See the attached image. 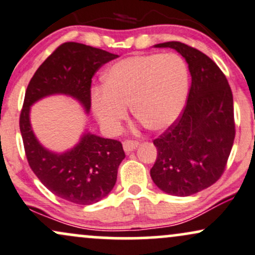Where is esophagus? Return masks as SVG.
<instances>
[{"label":"esophagus","mask_w":255,"mask_h":255,"mask_svg":"<svg viewBox=\"0 0 255 255\" xmlns=\"http://www.w3.org/2000/svg\"><path fill=\"white\" fill-rule=\"evenodd\" d=\"M138 144L139 143L137 142V140L128 139V140H124V142H123V148H124L125 152H131V151H133L137 146H138Z\"/></svg>","instance_id":"obj_1"}]
</instances>
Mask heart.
Returning a JSON list of instances; mask_svg holds the SVG:
<instances>
[{
    "label": "heart",
    "instance_id": "obj_1",
    "mask_svg": "<svg viewBox=\"0 0 255 255\" xmlns=\"http://www.w3.org/2000/svg\"><path fill=\"white\" fill-rule=\"evenodd\" d=\"M105 87L92 92V109L107 131H117L131 103L134 117L150 130H163L178 119L188 88V70L175 53L127 57L104 75Z\"/></svg>",
    "mask_w": 255,
    "mask_h": 255
}]
</instances>
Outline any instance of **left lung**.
Here are the masks:
<instances>
[{"label":"left lung","mask_w":255,"mask_h":255,"mask_svg":"<svg viewBox=\"0 0 255 255\" xmlns=\"http://www.w3.org/2000/svg\"><path fill=\"white\" fill-rule=\"evenodd\" d=\"M155 47L178 51L192 82L181 116L154 139L157 157L150 175L163 192L191 196L214 185L226 169L235 138L233 93L222 70L199 50L180 41Z\"/></svg>","instance_id":"left-lung-1"}]
</instances>
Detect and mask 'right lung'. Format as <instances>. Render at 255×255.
<instances>
[{
    "label": "right lung",
    "mask_w": 255,
    "mask_h": 255,
    "mask_svg": "<svg viewBox=\"0 0 255 255\" xmlns=\"http://www.w3.org/2000/svg\"><path fill=\"white\" fill-rule=\"evenodd\" d=\"M117 57L85 44L64 43L45 59L26 89L20 131L29 167L47 190L75 204H94L112 191L118 167L125 157L122 143L85 132L70 150L62 154L50 151L33 132L29 110L45 97L64 94L76 99L89 113L92 77Z\"/></svg>",
    "instance_id": "right-lung-1"
}]
</instances>
